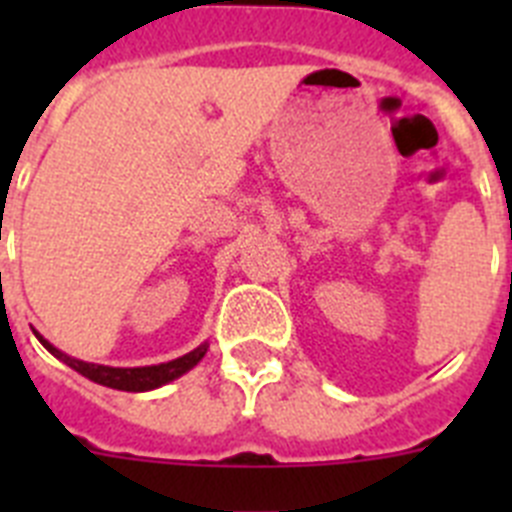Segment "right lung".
I'll return each instance as SVG.
<instances>
[{"label": "right lung", "instance_id": "right-lung-1", "mask_svg": "<svg viewBox=\"0 0 512 512\" xmlns=\"http://www.w3.org/2000/svg\"><path fill=\"white\" fill-rule=\"evenodd\" d=\"M35 338L43 343L58 361H63L66 366H71L74 372H79L81 377L92 379V382L102 384V387H112V390H122V392H148V390H158V387H164V384L174 382L182 374H187L189 369L200 364L202 356L207 354V348L210 343H200V346L189 351V354L179 356L174 361H166V364H153V366H128V369H122V366H104V364H89V361L74 359V356L63 354L61 348L53 346L51 341H45L40 336L38 330H33Z\"/></svg>", "mask_w": 512, "mask_h": 512}]
</instances>
